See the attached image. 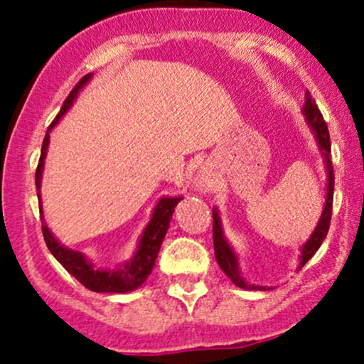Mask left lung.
Masks as SVG:
<instances>
[{
  "label": "left lung",
  "mask_w": 364,
  "mask_h": 364,
  "mask_svg": "<svg viewBox=\"0 0 364 364\" xmlns=\"http://www.w3.org/2000/svg\"><path fill=\"white\" fill-rule=\"evenodd\" d=\"M304 116H306L308 124L311 127V130L315 132V137H317L318 146H321L322 153H324L326 168H328V197H326V205H324V211H322L321 222L317 223L311 237L306 241L303 250H301V262H299L301 267H303L304 264L315 255V252L321 248L322 241H324L326 236H328L329 223H331V213H333V190H335V172H333V161L329 159V155H331V141H329L328 124H326L324 117H322L321 111H318L315 100L311 98L310 91H306V95H304ZM213 243H215V257L216 260H218L220 267H222L223 273L232 280L234 285H237V287L241 289H262V287H253V285H247V282L240 277L236 255H234L232 248L229 247V243H227L225 237H223L222 227H220V216L216 211H213Z\"/></svg>",
  "instance_id": "left-lung-1"
}]
</instances>
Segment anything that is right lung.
Instances as JSON below:
<instances>
[{
  "label": "right lung",
  "mask_w": 364,
  "mask_h": 364,
  "mask_svg": "<svg viewBox=\"0 0 364 364\" xmlns=\"http://www.w3.org/2000/svg\"><path fill=\"white\" fill-rule=\"evenodd\" d=\"M91 73L84 75L79 82L75 84L67 100L61 105V111L58 112V116L54 117V121L50 123L49 130L54 127V124L60 121V117L67 112V109L72 105L73 98L77 97L80 87L90 80ZM47 130V132H49ZM47 146H49V134H46L42 144V153H40L38 167H36L35 172V183L36 190H38V200H40V179H42V168H43V159H46ZM181 197H176V199H161L159 205L155 208V213H153V218L149 222V225L146 227L144 234L141 237V243H139V250L135 253L134 260L130 264H127L124 267L117 271H97L91 267V264L87 262L86 257L79 252H73L65 248L63 245H60L56 241V237L49 232L47 225H42L43 240H46L47 248H49L50 253L56 257L58 262L68 271L72 277H75L80 284L86 289L93 292H130L134 289L141 287L146 282V278L151 274L153 266H155L156 255H159L161 241H164L165 232L168 229V222H171V216L174 213V208L178 205ZM42 209V205H40Z\"/></svg>",
  "instance_id": "add662e5"
}]
</instances>
